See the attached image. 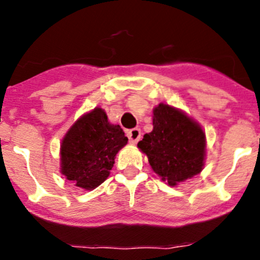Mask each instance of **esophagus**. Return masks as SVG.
Listing matches in <instances>:
<instances>
[{"label":"esophagus","mask_w":260,"mask_h":260,"mask_svg":"<svg viewBox=\"0 0 260 260\" xmlns=\"http://www.w3.org/2000/svg\"><path fill=\"white\" fill-rule=\"evenodd\" d=\"M127 137L129 138L131 143H137L141 140V129L140 128H133L127 132Z\"/></svg>","instance_id":"esophagus-1"}]
</instances>
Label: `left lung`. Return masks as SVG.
I'll use <instances>...</instances> for the list:
<instances>
[{
    "mask_svg": "<svg viewBox=\"0 0 260 260\" xmlns=\"http://www.w3.org/2000/svg\"><path fill=\"white\" fill-rule=\"evenodd\" d=\"M152 170L170 186L203 171L206 138L198 122L169 104L153 109V129L138 142Z\"/></svg>",
    "mask_w": 260,
    "mask_h": 260,
    "instance_id": "8db88e82",
    "label": "left lung"
}]
</instances>
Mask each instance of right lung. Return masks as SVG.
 I'll return each instance as SVG.
<instances>
[{
  "instance_id": "1",
  "label": "right lung",
  "mask_w": 260,
  "mask_h": 260,
  "mask_svg": "<svg viewBox=\"0 0 260 260\" xmlns=\"http://www.w3.org/2000/svg\"><path fill=\"white\" fill-rule=\"evenodd\" d=\"M128 142L119 124L108 122L102 108L81 115L60 146L61 174L75 186L93 190L108 179L115 154Z\"/></svg>"
}]
</instances>
